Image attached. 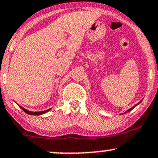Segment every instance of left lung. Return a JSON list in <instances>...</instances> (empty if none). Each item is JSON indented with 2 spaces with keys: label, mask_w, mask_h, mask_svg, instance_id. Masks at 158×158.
<instances>
[{
  "label": "left lung",
  "mask_w": 158,
  "mask_h": 158,
  "mask_svg": "<svg viewBox=\"0 0 158 158\" xmlns=\"http://www.w3.org/2000/svg\"><path fill=\"white\" fill-rule=\"evenodd\" d=\"M141 101H142V100H141ZM141 101H140V102H138V103H137V104H136V105H135V106H133V107L130 108V109H128V110H127V111H125V112L122 113V114H125V113H127V112H129V111H131V110H132V109H135V107H136V106H138V105H139V103H141Z\"/></svg>",
  "instance_id": "obj_1"
}]
</instances>
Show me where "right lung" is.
<instances>
[{"label": "right lung", "mask_w": 158, "mask_h": 158, "mask_svg": "<svg viewBox=\"0 0 158 158\" xmlns=\"http://www.w3.org/2000/svg\"><path fill=\"white\" fill-rule=\"evenodd\" d=\"M18 106H19V105H18ZM20 106V109L23 110V111H25V112H26L27 114H31V115H41V114H45V113L48 112L49 110L52 109H49L45 110V111H29V110L24 109V108L21 107V106Z\"/></svg>", "instance_id": "obj_1"}]
</instances>
